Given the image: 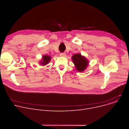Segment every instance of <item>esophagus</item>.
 I'll return each instance as SVG.
<instances>
[{
	"instance_id": "obj_1",
	"label": "esophagus",
	"mask_w": 129,
	"mask_h": 129,
	"mask_svg": "<svg viewBox=\"0 0 129 129\" xmlns=\"http://www.w3.org/2000/svg\"><path fill=\"white\" fill-rule=\"evenodd\" d=\"M60 56L65 57V56H66V54H65V53H60Z\"/></svg>"
}]
</instances>
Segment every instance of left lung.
Returning <instances> with one entry per match:
<instances>
[{
    "label": "left lung",
    "mask_w": 129,
    "mask_h": 129,
    "mask_svg": "<svg viewBox=\"0 0 129 129\" xmlns=\"http://www.w3.org/2000/svg\"><path fill=\"white\" fill-rule=\"evenodd\" d=\"M72 60L74 64L75 65V67L78 71H84L87 66L88 65V62L86 58L81 55L80 54H76L72 56Z\"/></svg>",
    "instance_id": "8db88e82"
}]
</instances>
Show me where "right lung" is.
Wrapping results in <instances>:
<instances>
[{"label":"right lung","instance_id":"1","mask_svg":"<svg viewBox=\"0 0 129 129\" xmlns=\"http://www.w3.org/2000/svg\"><path fill=\"white\" fill-rule=\"evenodd\" d=\"M51 59V57L50 56L44 55L42 57V62H41V64L42 65H45L48 63Z\"/></svg>","mask_w":129,"mask_h":129}]
</instances>
